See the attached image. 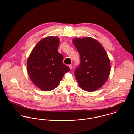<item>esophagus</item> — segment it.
<instances>
[{
  "mask_svg": "<svg viewBox=\"0 0 134 134\" xmlns=\"http://www.w3.org/2000/svg\"><path fill=\"white\" fill-rule=\"evenodd\" d=\"M69 68H70V69H72V67H73V65H72V64H70V65H69Z\"/></svg>",
  "mask_w": 134,
  "mask_h": 134,
  "instance_id": "34e87169",
  "label": "esophagus"
}]
</instances>
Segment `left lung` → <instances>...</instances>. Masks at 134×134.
<instances>
[{
  "label": "left lung",
  "mask_w": 134,
  "mask_h": 134,
  "mask_svg": "<svg viewBox=\"0 0 134 134\" xmlns=\"http://www.w3.org/2000/svg\"><path fill=\"white\" fill-rule=\"evenodd\" d=\"M73 42L80 56V63L74 71L79 86L89 92L99 89L110 72V62L105 49L90 37L74 38Z\"/></svg>",
  "instance_id": "1"
}]
</instances>
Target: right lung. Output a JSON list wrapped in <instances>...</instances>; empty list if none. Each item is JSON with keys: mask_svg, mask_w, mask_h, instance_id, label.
<instances>
[{"mask_svg": "<svg viewBox=\"0 0 134 134\" xmlns=\"http://www.w3.org/2000/svg\"><path fill=\"white\" fill-rule=\"evenodd\" d=\"M60 40L47 37L40 41L27 60L28 75L33 83L44 91L55 89L64 74L70 69L63 63V56L58 53Z\"/></svg>", "mask_w": 134, "mask_h": 134, "instance_id": "obj_1", "label": "right lung"}]
</instances>
